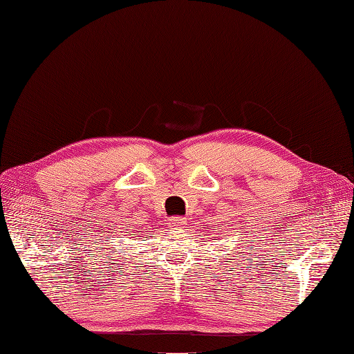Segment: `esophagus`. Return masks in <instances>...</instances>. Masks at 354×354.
<instances>
[{
  "label": "esophagus",
  "mask_w": 354,
  "mask_h": 354,
  "mask_svg": "<svg viewBox=\"0 0 354 354\" xmlns=\"http://www.w3.org/2000/svg\"><path fill=\"white\" fill-rule=\"evenodd\" d=\"M186 225V220L183 217H171L169 218V226L172 230H182Z\"/></svg>",
  "instance_id": "obj_1"
}]
</instances>
